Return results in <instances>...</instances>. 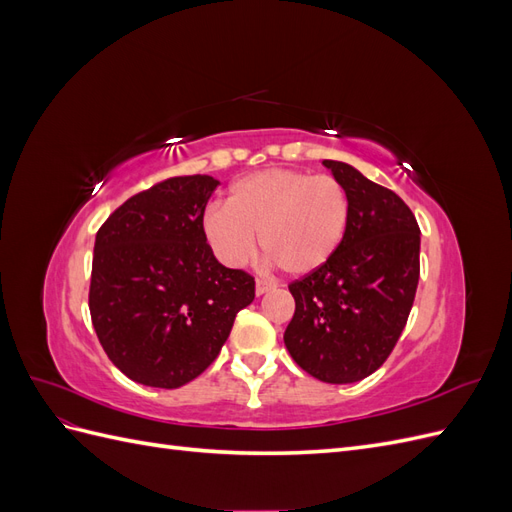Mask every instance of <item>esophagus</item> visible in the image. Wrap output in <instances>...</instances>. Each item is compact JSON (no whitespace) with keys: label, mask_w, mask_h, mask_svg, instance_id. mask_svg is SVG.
Listing matches in <instances>:
<instances>
[{"label":"esophagus","mask_w":512,"mask_h":512,"mask_svg":"<svg viewBox=\"0 0 512 512\" xmlns=\"http://www.w3.org/2000/svg\"><path fill=\"white\" fill-rule=\"evenodd\" d=\"M271 288H275L271 282H265V280H256V294H258V297H260V294L269 292Z\"/></svg>","instance_id":"obj_1"}]
</instances>
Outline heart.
Masks as SVG:
<instances>
[{
	"label": "heart",
	"instance_id": "b5f03b06",
	"mask_svg": "<svg viewBox=\"0 0 512 512\" xmlns=\"http://www.w3.org/2000/svg\"><path fill=\"white\" fill-rule=\"evenodd\" d=\"M350 196L342 181L303 170L269 168L228 188L226 207H209L200 230L228 267H243L260 247L294 277L322 269L342 247Z\"/></svg>",
	"mask_w": 512,
	"mask_h": 512
}]
</instances>
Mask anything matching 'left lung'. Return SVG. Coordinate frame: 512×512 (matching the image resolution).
<instances>
[{"label": "left lung", "mask_w": 512, "mask_h": 512, "mask_svg": "<svg viewBox=\"0 0 512 512\" xmlns=\"http://www.w3.org/2000/svg\"><path fill=\"white\" fill-rule=\"evenodd\" d=\"M322 164L348 190L350 224L327 265L288 284L294 316L284 344L309 376L350 384L389 359L406 327L421 275V228L389 188L350 164Z\"/></svg>", "instance_id": "8db88e82"}]
</instances>
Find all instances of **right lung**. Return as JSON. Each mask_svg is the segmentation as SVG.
<instances>
[{"mask_svg":"<svg viewBox=\"0 0 512 512\" xmlns=\"http://www.w3.org/2000/svg\"><path fill=\"white\" fill-rule=\"evenodd\" d=\"M220 181L170 177L117 207L100 226L89 312L113 365L130 380L179 389L218 359L256 282L226 269L200 218Z\"/></svg>","mask_w":512,"mask_h":512,"instance_id":"1","label":"right lung"}]
</instances>
